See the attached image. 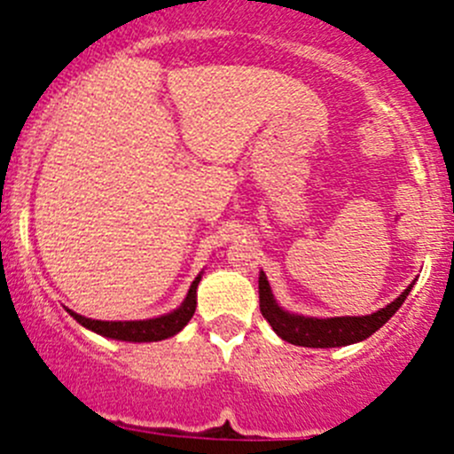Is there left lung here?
I'll list each match as a JSON object with an SVG mask.
<instances>
[{
    "label": "left lung",
    "mask_w": 454,
    "mask_h": 454,
    "mask_svg": "<svg viewBox=\"0 0 454 454\" xmlns=\"http://www.w3.org/2000/svg\"><path fill=\"white\" fill-rule=\"evenodd\" d=\"M414 283L408 285L405 292H401L399 299L392 301L390 305L381 308L379 312L368 314V317H334V318H314L301 317V314L285 312L276 303L271 294L270 280L265 271L258 276V299H261V312L267 318L276 334L292 345H303V348H340V345H352L368 339L381 325H386L396 309L408 299L410 289Z\"/></svg>",
    "instance_id": "1"
}]
</instances>
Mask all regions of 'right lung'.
I'll return each mask as SVG.
<instances>
[{
  "label": "right lung",
  "instance_id": "add662e5",
  "mask_svg": "<svg viewBox=\"0 0 454 454\" xmlns=\"http://www.w3.org/2000/svg\"><path fill=\"white\" fill-rule=\"evenodd\" d=\"M202 276L198 274L196 280L192 283L187 292V299L183 301L180 308H176L174 312L165 314V317L158 318H146V321H95V318H86L82 314L71 312V317L75 318L80 325H84L86 330L95 332V334L106 336V339L115 340H131V343H151V340H162L169 339V336L178 334L189 321H192L193 312H196V289L200 283Z\"/></svg>",
  "mask_w": 454,
  "mask_h": 454
}]
</instances>
